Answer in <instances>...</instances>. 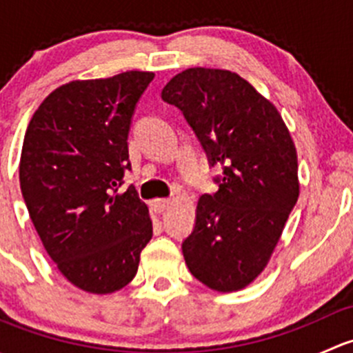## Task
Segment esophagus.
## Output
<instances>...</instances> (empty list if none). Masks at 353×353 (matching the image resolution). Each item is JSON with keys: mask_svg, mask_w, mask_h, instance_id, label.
Here are the masks:
<instances>
[{"mask_svg": "<svg viewBox=\"0 0 353 353\" xmlns=\"http://www.w3.org/2000/svg\"><path fill=\"white\" fill-rule=\"evenodd\" d=\"M170 205H172V199H169V198L155 199L154 201V206H155L157 212H165V210L170 208Z\"/></svg>", "mask_w": 353, "mask_h": 353, "instance_id": "obj_1", "label": "esophagus"}]
</instances>
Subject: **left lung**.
I'll list each match as a JSON object with an SVG mask.
<instances>
[{"label":"left lung","instance_id":"obj_1","mask_svg":"<svg viewBox=\"0 0 353 353\" xmlns=\"http://www.w3.org/2000/svg\"><path fill=\"white\" fill-rule=\"evenodd\" d=\"M162 99L184 114L210 165L222 167L183 243L188 268L213 290H241L265 270L297 203L294 141L275 105L232 71L184 70Z\"/></svg>","mask_w":353,"mask_h":353}]
</instances>
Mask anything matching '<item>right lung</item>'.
I'll return each instance as SVG.
<instances>
[{"label":"right lung","mask_w":353,"mask_h":353,"mask_svg":"<svg viewBox=\"0 0 353 353\" xmlns=\"http://www.w3.org/2000/svg\"><path fill=\"white\" fill-rule=\"evenodd\" d=\"M154 77L126 71L61 85L25 133L20 188L28 215L63 276L90 294L126 287L154 234L133 184L119 190L131 170V119Z\"/></svg>","instance_id":"1"}]
</instances>
